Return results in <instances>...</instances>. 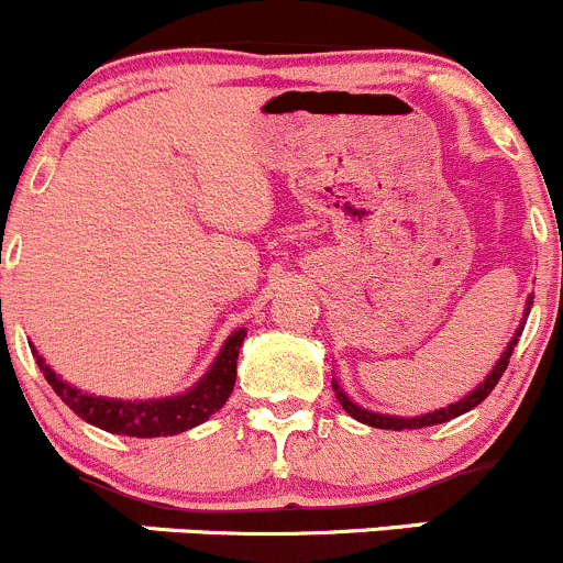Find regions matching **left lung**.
<instances>
[{"label":"left lung","mask_w":563,"mask_h":563,"mask_svg":"<svg viewBox=\"0 0 563 563\" xmlns=\"http://www.w3.org/2000/svg\"><path fill=\"white\" fill-rule=\"evenodd\" d=\"M531 303H533V300H528V309H531ZM528 309H526V314H528ZM520 331H522V328H520ZM520 331H517L515 336H511V342H509V347H506V353L500 355V361H498V364L493 366V372H489V375H487V380H484L482 386H476V391H471L468 397H465V399H460V402H454V405H449V408H441V410H435V413L416 416V419H399V416H383V413H372V410H364V408H358V405H355V402H350V399H347V394H344L342 388L336 386V383H333V388H336V397H339V402H342V408L347 410V413L353 416V419H358L361 424L377 427V430H419V427L443 424V421H449V419H457V416L468 413L471 408H476L478 402H484V399L489 397V391H493V388L498 386L500 375H504V372H506V366H509V358H511V353H515V344H517V339H520Z\"/></svg>","instance_id":"left-lung-1"}]
</instances>
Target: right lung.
Returning <instances> with one entry per match:
<instances>
[{
    "mask_svg": "<svg viewBox=\"0 0 563 563\" xmlns=\"http://www.w3.org/2000/svg\"><path fill=\"white\" fill-rule=\"evenodd\" d=\"M243 336H246V331H235L227 339L216 364L210 366L208 375L191 391L169 399H147V402H122V399L92 397V394H85L79 388L68 386L65 380H59L41 355H37V366H41L48 386L57 391V397L79 419H85L87 424L100 427L106 432H114V435L131 438L177 435V432H186L191 427L202 424L216 410L224 408L232 388H235L238 353H241Z\"/></svg>",
    "mask_w": 563,
    "mask_h": 563,
    "instance_id": "1",
    "label": "right lung"
}]
</instances>
